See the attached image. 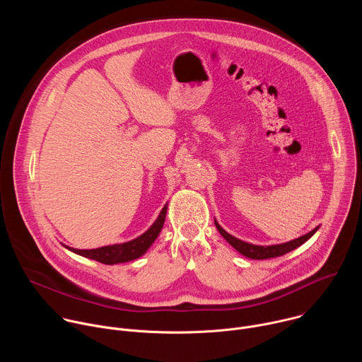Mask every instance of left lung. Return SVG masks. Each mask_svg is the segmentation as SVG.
<instances>
[{
  "mask_svg": "<svg viewBox=\"0 0 362 362\" xmlns=\"http://www.w3.org/2000/svg\"><path fill=\"white\" fill-rule=\"evenodd\" d=\"M215 225L219 230V233L239 252L242 253L243 256L246 257H250V259H269V257H276V256H282L293 249H296L298 246H300L302 243H305L309 238H311L317 230L318 228H315L314 230H311L309 233L303 235V236H299L293 240H289L286 243H281V245H271V246H259V245H252V243H247V242H243L232 235H229L225 229L221 228V225L215 221Z\"/></svg>",
  "mask_w": 362,
  "mask_h": 362,
  "instance_id": "left-lung-1",
  "label": "left lung"
}]
</instances>
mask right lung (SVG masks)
<instances>
[{
	"instance_id": "obj_1",
	"label": "right lung",
	"mask_w": 362,
	"mask_h": 362,
	"mask_svg": "<svg viewBox=\"0 0 362 362\" xmlns=\"http://www.w3.org/2000/svg\"><path fill=\"white\" fill-rule=\"evenodd\" d=\"M166 211H168V204H165V208L162 209L159 218L150 226V229L130 242L103 246V247H97V249H74V247H70L66 245L64 246L77 255H81L84 257H88V259H94L97 262L106 264V265L123 264V262L137 259V257H140L141 255L146 253V250L159 236V233L163 228L165 219H166Z\"/></svg>"
}]
</instances>
